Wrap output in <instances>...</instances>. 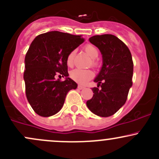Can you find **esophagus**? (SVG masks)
Returning a JSON list of instances; mask_svg holds the SVG:
<instances>
[{
	"mask_svg": "<svg viewBox=\"0 0 159 159\" xmlns=\"http://www.w3.org/2000/svg\"><path fill=\"white\" fill-rule=\"evenodd\" d=\"M78 89H79V90H82V89H84V87L82 86V85H78Z\"/></svg>",
	"mask_w": 159,
	"mask_h": 159,
	"instance_id": "obj_1",
	"label": "esophagus"
}]
</instances>
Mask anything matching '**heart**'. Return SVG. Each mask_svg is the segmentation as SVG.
<instances>
[{
    "mask_svg": "<svg viewBox=\"0 0 159 159\" xmlns=\"http://www.w3.org/2000/svg\"><path fill=\"white\" fill-rule=\"evenodd\" d=\"M85 52L91 58H93V66H96L98 65L94 58H97L99 56V51L94 46L91 44L86 45L84 48ZM75 57V51H71L68 55L66 58V63L68 66H71L73 64V60ZM70 77L74 81L79 84H86L90 79L93 77V72L89 69H81V68H75L70 72Z\"/></svg>",
    "mask_w": 159,
    "mask_h": 159,
    "instance_id": "heart-1",
    "label": "heart"
}]
</instances>
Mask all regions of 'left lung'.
Wrapping results in <instances>:
<instances>
[{"label":"left lung","instance_id":"obj_1","mask_svg":"<svg viewBox=\"0 0 159 159\" xmlns=\"http://www.w3.org/2000/svg\"><path fill=\"white\" fill-rule=\"evenodd\" d=\"M89 41L101 52L103 65L93 80L101 88H92L93 97L87 107L97 116L107 117L126 103L133 85V58L127 46L113 35L93 36Z\"/></svg>","mask_w":159,"mask_h":159}]
</instances>
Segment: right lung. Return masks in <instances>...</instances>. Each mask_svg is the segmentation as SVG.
<instances>
[{
  "mask_svg": "<svg viewBox=\"0 0 159 159\" xmlns=\"http://www.w3.org/2000/svg\"><path fill=\"white\" fill-rule=\"evenodd\" d=\"M84 42L82 36L52 31L36 36L25 57L23 79L28 102L38 115L52 116L62 108L66 94L78 84L68 78L66 58ZM66 76L64 82L55 75ZM61 76V75H59Z\"/></svg>",
  "mask_w": 159,
  "mask_h": 159,
  "instance_id": "1",
  "label": "right lung"
}]
</instances>
